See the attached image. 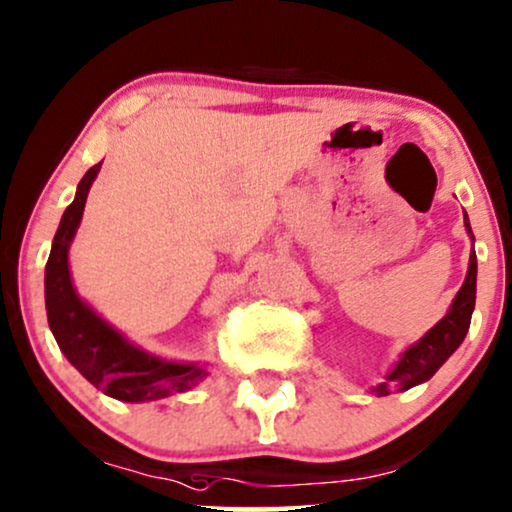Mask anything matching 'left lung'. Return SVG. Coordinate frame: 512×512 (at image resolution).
Returning a JSON list of instances; mask_svg holds the SVG:
<instances>
[{
  "label": "left lung",
  "instance_id": "obj_1",
  "mask_svg": "<svg viewBox=\"0 0 512 512\" xmlns=\"http://www.w3.org/2000/svg\"><path fill=\"white\" fill-rule=\"evenodd\" d=\"M463 223H466V230L470 232V237H473L468 216L463 218ZM475 287H477V256L473 251V254H470L466 282H463L459 294H456L454 301H451L449 313L444 315L442 320L421 338V341H416L414 345H409V348L404 350L400 362L390 369V374L383 378V383H378L374 388V393L378 397L390 395L393 390H400L402 393V390L414 388L418 383H426L428 378L435 376V371L449 360L451 353L459 348L463 338L468 334L470 317H473V310H475Z\"/></svg>",
  "mask_w": 512,
  "mask_h": 512
}]
</instances>
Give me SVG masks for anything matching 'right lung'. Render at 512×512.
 <instances>
[{"instance_id":"add662e5","label":"right lung","mask_w":512,"mask_h":512,"mask_svg":"<svg viewBox=\"0 0 512 512\" xmlns=\"http://www.w3.org/2000/svg\"><path fill=\"white\" fill-rule=\"evenodd\" d=\"M101 164H94L79 181L77 195L65 209L53 237L44 272L46 317L51 334L72 367L115 400L152 402L185 393L207 376V369L145 353L143 348L126 341L101 315H96L72 287L68 265L70 242L82 221L86 195L101 171Z\"/></svg>"}]
</instances>
